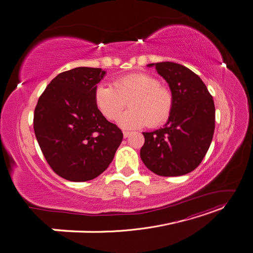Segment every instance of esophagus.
Instances as JSON below:
<instances>
[{
	"instance_id": "obj_1",
	"label": "esophagus",
	"mask_w": 253,
	"mask_h": 253,
	"mask_svg": "<svg viewBox=\"0 0 253 253\" xmlns=\"http://www.w3.org/2000/svg\"><path fill=\"white\" fill-rule=\"evenodd\" d=\"M129 135H131V132H126V131L124 132V137H125V138H127Z\"/></svg>"
}]
</instances>
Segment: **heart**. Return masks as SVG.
<instances>
[{
    "label": "heart",
    "instance_id": "heart-1",
    "mask_svg": "<svg viewBox=\"0 0 253 253\" xmlns=\"http://www.w3.org/2000/svg\"><path fill=\"white\" fill-rule=\"evenodd\" d=\"M94 99L98 110L109 120H116L128 101L129 110L119 119L124 128L164 124L170 117L174 102L169 88L160 85L155 77L143 73L117 78L113 86L99 84Z\"/></svg>",
    "mask_w": 253,
    "mask_h": 253
}]
</instances>
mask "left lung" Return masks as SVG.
Masks as SVG:
<instances>
[{
  "mask_svg": "<svg viewBox=\"0 0 253 253\" xmlns=\"http://www.w3.org/2000/svg\"><path fill=\"white\" fill-rule=\"evenodd\" d=\"M169 84L173 109L164 127L144 132L140 157L159 176L192 172L205 157L215 127V106L203 80L188 67L174 62L148 64Z\"/></svg>",
  "mask_w": 253,
  "mask_h": 253,
  "instance_id": "8db88e82",
  "label": "left lung"
}]
</instances>
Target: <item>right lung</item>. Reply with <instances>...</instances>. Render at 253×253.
I'll return each instance as SVG.
<instances>
[{
    "label": "right lung",
    "instance_id": "1",
    "mask_svg": "<svg viewBox=\"0 0 253 253\" xmlns=\"http://www.w3.org/2000/svg\"><path fill=\"white\" fill-rule=\"evenodd\" d=\"M101 68L76 67L53 78L38 100L35 135L51 169L70 181H87L104 172L124 134L98 110Z\"/></svg>",
    "mask_w": 253,
    "mask_h": 253
}]
</instances>
